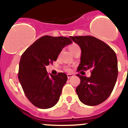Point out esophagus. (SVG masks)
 <instances>
[{
    "mask_svg": "<svg viewBox=\"0 0 128 128\" xmlns=\"http://www.w3.org/2000/svg\"><path fill=\"white\" fill-rule=\"evenodd\" d=\"M67 76H68V78H69V79L74 76L73 74H67Z\"/></svg>",
    "mask_w": 128,
    "mask_h": 128,
    "instance_id": "esophagus-1",
    "label": "esophagus"
}]
</instances>
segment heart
<instances>
[{"mask_svg": "<svg viewBox=\"0 0 128 128\" xmlns=\"http://www.w3.org/2000/svg\"><path fill=\"white\" fill-rule=\"evenodd\" d=\"M77 47H78V45H77L76 44H72L69 46V50H70V51L71 52V51H73V50H74L75 48H76ZM67 70H69V69H67Z\"/></svg>", "mask_w": 128, "mask_h": 128, "instance_id": "b5f03b06", "label": "heart"}]
</instances>
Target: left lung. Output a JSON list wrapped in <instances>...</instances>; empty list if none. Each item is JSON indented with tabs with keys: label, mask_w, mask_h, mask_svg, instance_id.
Returning <instances> with one entry per match:
<instances>
[{
	"label": "left lung",
	"mask_w": 128,
	"mask_h": 128,
	"mask_svg": "<svg viewBox=\"0 0 128 128\" xmlns=\"http://www.w3.org/2000/svg\"><path fill=\"white\" fill-rule=\"evenodd\" d=\"M82 51L78 70L92 69L91 76L77 75L80 83L76 88L80 101L95 106L105 101L112 94L118 74L114 51L104 41L90 36H70Z\"/></svg>",
	"instance_id": "8db88e82"
}]
</instances>
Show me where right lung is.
Wrapping results in <instances>:
<instances>
[{"label":"right lung","instance_id":"obj_1","mask_svg":"<svg viewBox=\"0 0 128 128\" xmlns=\"http://www.w3.org/2000/svg\"><path fill=\"white\" fill-rule=\"evenodd\" d=\"M72 42L67 37L44 36L32 44L22 56L18 80L26 96L35 106L48 109L59 101L68 76L63 72L50 76L46 66L56 60L62 50Z\"/></svg>","mask_w":128,"mask_h":128}]
</instances>
